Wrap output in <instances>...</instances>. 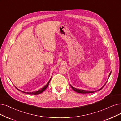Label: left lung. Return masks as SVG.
I'll return each mask as SVG.
<instances>
[{
    "label": "left lung",
    "mask_w": 121,
    "mask_h": 121,
    "mask_svg": "<svg viewBox=\"0 0 121 121\" xmlns=\"http://www.w3.org/2000/svg\"><path fill=\"white\" fill-rule=\"evenodd\" d=\"M111 72H110V74H109V77H108V79H109V77H110V75H111ZM107 82V81H106V82L105 83V84L103 85V86L102 87H101L100 89H99V90H96V91H89V90H81V89H76V88H74V87H72L70 84V87H71V88L73 89L74 91H75V92H77V93H82V94H85V93H94V92H96V91H99V90H100L101 89H102L103 87H104V86L105 85V84H106V83Z\"/></svg>",
    "instance_id": "8db88e82"
}]
</instances>
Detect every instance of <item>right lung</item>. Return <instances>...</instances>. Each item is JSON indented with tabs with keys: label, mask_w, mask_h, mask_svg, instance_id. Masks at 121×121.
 Here are the masks:
<instances>
[{
	"label": "right lung",
	"mask_w": 121,
	"mask_h": 121,
	"mask_svg": "<svg viewBox=\"0 0 121 121\" xmlns=\"http://www.w3.org/2000/svg\"><path fill=\"white\" fill-rule=\"evenodd\" d=\"M52 78V77H51ZM51 78H50V80L48 81V82L47 83V84L44 87H43L42 88H41V89H40V90H39L38 91H34V92H24V91H21L20 90H19V89H17L18 90H19V91H21V92H22L23 93H27V94H34V95H37V94H40V93H42L43 91H44L45 90H46V89L47 88V87L48 86V85H49V83H50V80H51Z\"/></svg>",
	"instance_id": "1"
}]
</instances>
